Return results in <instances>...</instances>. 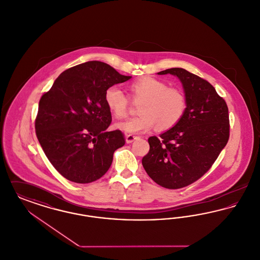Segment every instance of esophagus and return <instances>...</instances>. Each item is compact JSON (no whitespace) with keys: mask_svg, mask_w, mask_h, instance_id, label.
Here are the masks:
<instances>
[{"mask_svg":"<svg viewBox=\"0 0 260 260\" xmlns=\"http://www.w3.org/2000/svg\"><path fill=\"white\" fill-rule=\"evenodd\" d=\"M137 138H139V136H135V135H127L126 138H125V141H126V143H132Z\"/></svg>","mask_w":260,"mask_h":260,"instance_id":"1","label":"esophagus"}]
</instances>
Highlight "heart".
I'll list each match as a JSON object with an SVG mask.
<instances>
[{
    "instance_id": "heart-1",
    "label": "heart",
    "mask_w": 260,
    "mask_h": 260,
    "mask_svg": "<svg viewBox=\"0 0 260 260\" xmlns=\"http://www.w3.org/2000/svg\"><path fill=\"white\" fill-rule=\"evenodd\" d=\"M129 96L139 103L138 116L117 124V127L126 133H144L156 126L160 132L173 128L180 122L187 107L182 89L169 87L167 83L152 77H144L129 86ZM105 103L117 119L127 116L131 99L117 86L108 87L104 94Z\"/></svg>"
}]
</instances>
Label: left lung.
I'll return each mask as SVG.
<instances>
[{"label": "left lung", "mask_w": 260, "mask_h": 260, "mask_svg": "<svg viewBox=\"0 0 260 260\" xmlns=\"http://www.w3.org/2000/svg\"><path fill=\"white\" fill-rule=\"evenodd\" d=\"M158 74L174 75L181 81L187 107L173 128L160 137H149L150 149L142 165L157 184L179 189L207 173L227 144L228 107L208 81L183 68H171Z\"/></svg>", "instance_id": "8db88e82"}]
</instances>
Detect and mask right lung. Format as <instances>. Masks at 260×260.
<instances>
[{"instance_id":"right-lung-1","label":"right lung","mask_w":260,"mask_h":260,"mask_svg":"<svg viewBox=\"0 0 260 260\" xmlns=\"http://www.w3.org/2000/svg\"><path fill=\"white\" fill-rule=\"evenodd\" d=\"M131 78L104 62L88 61L62 72L42 95L36 136L49 161L66 179L90 183L109 170L114 152L125 139L119 129L106 132L112 116L104 94Z\"/></svg>"}]
</instances>
